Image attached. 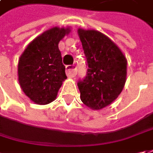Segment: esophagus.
Instances as JSON below:
<instances>
[{"label": "esophagus", "mask_w": 153, "mask_h": 153, "mask_svg": "<svg viewBox=\"0 0 153 153\" xmlns=\"http://www.w3.org/2000/svg\"><path fill=\"white\" fill-rule=\"evenodd\" d=\"M66 74L68 78H74L77 74V68L75 65H69L66 67Z\"/></svg>", "instance_id": "1"}]
</instances>
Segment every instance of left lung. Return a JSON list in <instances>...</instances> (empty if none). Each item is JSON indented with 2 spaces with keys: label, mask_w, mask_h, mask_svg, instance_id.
I'll list each match as a JSON object with an SVG mask.
<instances>
[{
  "label": "left lung",
  "mask_w": 153,
  "mask_h": 153,
  "mask_svg": "<svg viewBox=\"0 0 153 153\" xmlns=\"http://www.w3.org/2000/svg\"><path fill=\"white\" fill-rule=\"evenodd\" d=\"M88 64L87 75L79 80L80 99L90 109L102 110L121 94L127 79L128 61L110 37L97 30L78 29Z\"/></svg>",
  "instance_id": "1"
}]
</instances>
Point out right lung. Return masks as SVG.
Returning a JSON list of instances; mask_svg holds the SVG:
<instances>
[{
    "label": "right lung",
    "mask_w": 153,
    "mask_h": 153,
    "mask_svg": "<svg viewBox=\"0 0 153 153\" xmlns=\"http://www.w3.org/2000/svg\"><path fill=\"white\" fill-rule=\"evenodd\" d=\"M70 31L69 26H55L45 30L27 45L19 59L20 88L37 104L53 102L67 79L58 44Z\"/></svg>",
    "instance_id": "obj_1"
}]
</instances>
